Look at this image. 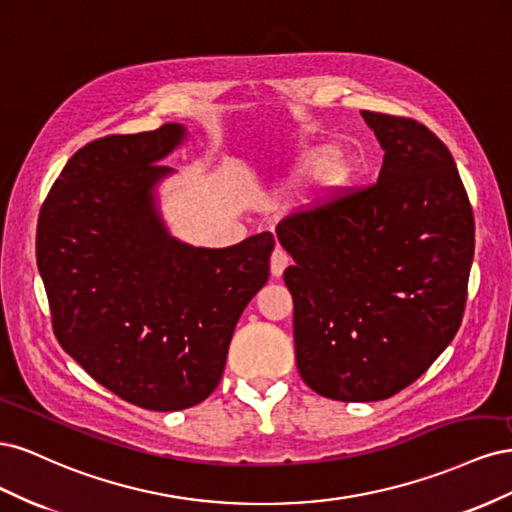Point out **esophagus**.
Returning <instances> with one entry per match:
<instances>
[{"mask_svg":"<svg viewBox=\"0 0 512 512\" xmlns=\"http://www.w3.org/2000/svg\"><path fill=\"white\" fill-rule=\"evenodd\" d=\"M288 265H290L288 254L282 250V247H275L273 254H271V275L280 277L286 271Z\"/></svg>","mask_w":512,"mask_h":512,"instance_id":"1","label":"esophagus"}]
</instances>
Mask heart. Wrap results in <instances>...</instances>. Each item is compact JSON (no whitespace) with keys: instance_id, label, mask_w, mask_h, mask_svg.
I'll return each mask as SVG.
<instances>
[{"instance_id":"heart-1","label":"heart","mask_w":512,"mask_h":512,"mask_svg":"<svg viewBox=\"0 0 512 512\" xmlns=\"http://www.w3.org/2000/svg\"><path fill=\"white\" fill-rule=\"evenodd\" d=\"M307 175H322L324 198H333L348 188L354 177V164L346 156H333L331 149H316L303 162Z\"/></svg>"}]
</instances>
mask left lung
Listing matches in <instances>:
<instances>
[{
  "label": "left lung",
  "mask_w": 512,
  "mask_h": 512,
  "mask_svg": "<svg viewBox=\"0 0 512 512\" xmlns=\"http://www.w3.org/2000/svg\"><path fill=\"white\" fill-rule=\"evenodd\" d=\"M361 115L384 149L378 183L277 226L299 374L337 401H380L425 374L459 329L474 258L451 151L423 123Z\"/></svg>",
  "instance_id": "left-lung-1"
}]
</instances>
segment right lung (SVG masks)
<instances>
[{"label":"right lung","instance_id":"add662e5","mask_svg":"<svg viewBox=\"0 0 512 512\" xmlns=\"http://www.w3.org/2000/svg\"><path fill=\"white\" fill-rule=\"evenodd\" d=\"M181 123L104 136L68 160L46 196L36 258L53 331L87 374L156 412L205 401L243 309L269 280L271 232L194 247L170 235L158 185Z\"/></svg>","mask_w":512,"mask_h":512}]
</instances>
